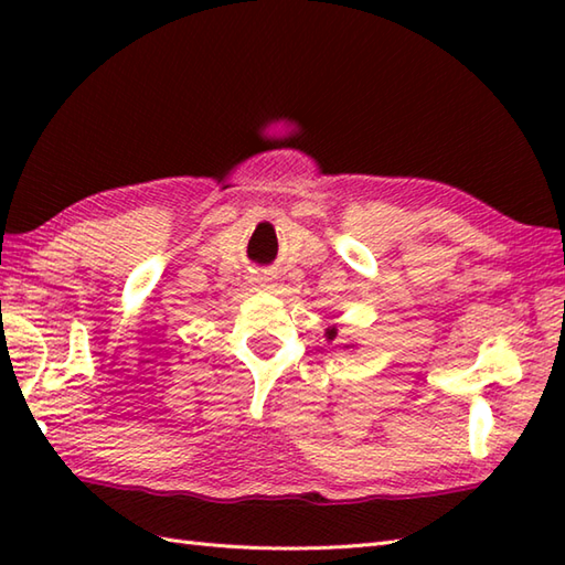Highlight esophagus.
I'll return each mask as SVG.
<instances>
[{"label": "esophagus", "instance_id": "esophagus-1", "mask_svg": "<svg viewBox=\"0 0 565 565\" xmlns=\"http://www.w3.org/2000/svg\"><path fill=\"white\" fill-rule=\"evenodd\" d=\"M255 284L259 286V289H271V276L259 274V276H255Z\"/></svg>", "mask_w": 565, "mask_h": 565}]
</instances>
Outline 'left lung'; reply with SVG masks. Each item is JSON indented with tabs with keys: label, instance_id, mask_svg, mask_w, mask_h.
Instances as JSON below:
<instances>
[{
	"label": "left lung",
	"instance_id": "1",
	"mask_svg": "<svg viewBox=\"0 0 565 565\" xmlns=\"http://www.w3.org/2000/svg\"><path fill=\"white\" fill-rule=\"evenodd\" d=\"M326 338H328V340H334V338H338V328H328ZM347 347H350V344H347Z\"/></svg>",
	"mask_w": 565,
	"mask_h": 565
}]
</instances>
